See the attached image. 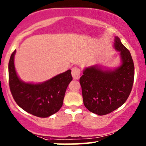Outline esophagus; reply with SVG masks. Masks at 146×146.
Wrapping results in <instances>:
<instances>
[{"label":"esophagus","mask_w":146,"mask_h":146,"mask_svg":"<svg viewBox=\"0 0 146 146\" xmlns=\"http://www.w3.org/2000/svg\"><path fill=\"white\" fill-rule=\"evenodd\" d=\"M72 76L74 80H78L80 78V69L78 67H73L72 68L71 72Z\"/></svg>","instance_id":"34e87169"}]
</instances>
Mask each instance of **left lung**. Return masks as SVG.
<instances>
[{
    "mask_svg": "<svg viewBox=\"0 0 146 146\" xmlns=\"http://www.w3.org/2000/svg\"><path fill=\"white\" fill-rule=\"evenodd\" d=\"M113 48L120 52L121 64L113 68L98 65L86 67L80 83L84 105L91 112L102 116L125 103L134 82V66L132 56L121 39L115 36Z\"/></svg>",
    "mask_w": 146,
    "mask_h": 146,
    "instance_id": "obj_1",
    "label": "left lung"
}]
</instances>
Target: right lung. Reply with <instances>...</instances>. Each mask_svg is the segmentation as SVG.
Returning <instances> with one entry per match:
<instances>
[{"instance_id": "1", "label": "right lung", "mask_w": 146, "mask_h": 146, "mask_svg": "<svg viewBox=\"0 0 146 146\" xmlns=\"http://www.w3.org/2000/svg\"><path fill=\"white\" fill-rule=\"evenodd\" d=\"M16 50L9 59V84L14 100L28 113L46 118L60 110L66 90L73 80L70 69L40 83L25 82L19 78L14 66Z\"/></svg>"}]
</instances>
